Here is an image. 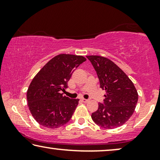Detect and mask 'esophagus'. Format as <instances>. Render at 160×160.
<instances>
[{
    "instance_id": "obj_1",
    "label": "esophagus",
    "mask_w": 160,
    "mask_h": 160,
    "mask_svg": "<svg viewBox=\"0 0 160 160\" xmlns=\"http://www.w3.org/2000/svg\"><path fill=\"white\" fill-rule=\"evenodd\" d=\"M82 101L84 102H88L89 101V100H87V99H82Z\"/></svg>"
}]
</instances>
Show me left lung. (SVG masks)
Returning a JSON list of instances; mask_svg holds the SVG:
<instances>
[{"label": "left lung", "mask_w": 160, "mask_h": 160, "mask_svg": "<svg viewBox=\"0 0 160 160\" xmlns=\"http://www.w3.org/2000/svg\"><path fill=\"white\" fill-rule=\"evenodd\" d=\"M97 72L100 88L106 91L104 104H98L92 119L98 125L113 129L123 125L134 113L138 94L126 73L109 59L87 56Z\"/></svg>", "instance_id": "8db88e82"}]
</instances>
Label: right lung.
Here are the masks:
<instances>
[{"label": "right lung", "mask_w": 160, "mask_h": 160, "mask_svg": "<svg viewBox=\"0 0 160 160\" xmlns=\"http://www.w3.org/2000/svg\"><path fill=\"white\" fill-rule=\"evenodd\" d=\"M86 60L80 55L58 54L32 78L27 91L28 106L39 124L55 129L70 121L79 99H70L62 92L68 87L74 70Z\"/></svg>", "instance_id": "obj_1"}]
</instances>
